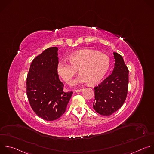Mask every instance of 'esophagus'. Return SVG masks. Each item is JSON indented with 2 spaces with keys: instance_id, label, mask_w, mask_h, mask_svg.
<instances>
[{
  "instance_id": "obj_1",
  "label": "esophagus",
  "mask_w": 154,
  "mask_h": 154,
  "mask_svg": "<svg viewBox=\"0 0 154 154\" xmlns=\"http://www.w3.org/2000/svg\"><path fill=\"white\" fill-rule=\"evenodd\" d=\"M83 90V89H76V90H75V92H81V91H82Z\"/></svg>"
}]
</instances>
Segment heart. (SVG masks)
<instances>
[{
	"label": "heart",
	"instance_id": "heart-1",
	"mask_svg": "<svg viewBox=\"0 0 154 154\" xmlns=\"http://www.w3.org/2000/svg\"><path fill=\"white\" fill-rule=\"evenodd\" d=\"M71 63L60 60L56 66L59 76L69 83L79 69L80 74L72 82L74 86L89 82L96 84L104 78L110 66V60L106 54L91 49L76 51L69 57Z\"/></svg>",
	"mask_w": 154,
	"mask_h": 154
}]
</instances>
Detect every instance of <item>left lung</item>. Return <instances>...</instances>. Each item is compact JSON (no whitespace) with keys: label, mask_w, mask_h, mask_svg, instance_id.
<instances>
[{"label":"left lung","mask_w":154,"mask_h":154,"mask_svg":"<svg viewBox=\"0 0 154 154\" xmlns=\"http://www.w3.org/2000/svg\"><path fill=\"white\" fill-rule=\"evenodd\" d=\"M115 59L112 73L94 88L93 108L101 116H110L119 109L126 98L129 70L121 55L114 53Z\"/></svg>","instance_id":"8db88e82"}]
</instances>
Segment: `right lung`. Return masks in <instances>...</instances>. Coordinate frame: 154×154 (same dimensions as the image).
<instances>
[{
    "mask_svg": "<svg viewBox=\"0 0 154 154\" xmlns=\"http://www.w3.org/2000/svg\"><path fill=\"white\" fill-rule=\"evenodd\" d=\"M58 48L51 47L32 62L26 79V94L33 111L46 121L60 118L66 109L72 92L63 91L56 66Z\"/></svg>",
    "mask_w": 154,
    "mask_h": 154,
    "instance_id": "1",
    "label": "right lung"
}]
</instances>
